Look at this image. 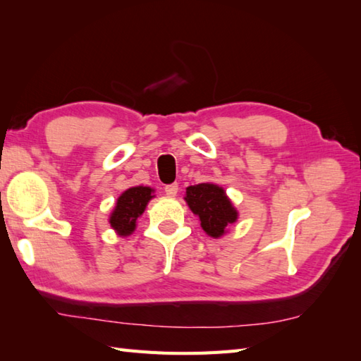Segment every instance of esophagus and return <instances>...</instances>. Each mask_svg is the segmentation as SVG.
<instances>
[{
  "instance_id": "1",
  "label": "esophagus",
  "mask_w": 361,
  "mask_h": 361,
  "mask_svg": "<svg viewBox=\"0 0 361 361\" xmlns=\"http://www.w3.org/2000/svg\"><path fill=\"white\" fill-rule=\"evenodd\" d=\"M164 190L168 196H176L179 191V187H178V183H171V185H166Z\"/></svg>"
}]
</instances>
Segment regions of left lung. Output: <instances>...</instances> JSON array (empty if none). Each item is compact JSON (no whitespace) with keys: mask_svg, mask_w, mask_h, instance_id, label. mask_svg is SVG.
Here are the masks:
<instances>
[{"mask_svg":"<svg viewBox=\"0 0 361 361\" xmlns=\"http://www.w3.org/2000/svg\"><path fill=\"white\" fill-rule=\"evenodd\" d=\"M185 201L191 208L207 235L219 238L228 224H233L238 218L235 207L231 205L226 191L214 183H199L187 188Z\"/></svg>","mask_w":361,"mask_h":361,"instance_id":"1","label":"left lung"}]
</instances>
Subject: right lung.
Wrapping results in <instances>:
<instances>
[{
	"instance_id": "right-lung-1",
	"label": "right lung",
	"mask_w": 361,
	"mask_h": 361,
	"mask_svg": "<svg viewBox=\"0 0 361 361\" xmlns=\"http://www.w3.org/2000/svg\"><path fill=\"white\" fill-rule=\"evenodd\" d=\"M149 187L128 188L117 199V205L109 218V224L120 236L131 235L135 228V221L145 212V207L151 197Z\"/></svg>"
}]
</instances>
